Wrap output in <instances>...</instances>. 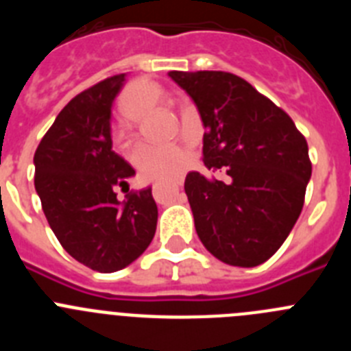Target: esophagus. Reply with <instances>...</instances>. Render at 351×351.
I'll list each match as a JSON object with an SVG mask.
<instances>
[{
  "label": "esophagus",
  "instance_id": "obj_1",
  "mask_svg": "<svg viewBox=\"0 0 351 351\" xmlns=\"http://www.w3.org/2000/svg\"><path fill=\"white\" fill-rule=\"evenodd\" d=\"M181 184H182V181H181V179H178V181L173 182V186H176V190H179V186H181Z\"/></svg>",
  "mask_w": 351,
  "mask_h": 351
}]
</instances>
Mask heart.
<instances>
[{
	"instance_id": "1",
	"label": "heart",
	"mask_w": 351,
	"mask_h": 351,
	"mask_svg": "<svg viewBox=\"0 0 351 351\" xmlns=\"http://www.w3.org/2000/svg\"><path fill=\"white\" fill-rule=\"evenodd\" d=\"M165 100V93L151 80L138 79L128 84L119 98V112L126 121L141 119L145 110ZM130 161L145 181L172 179L188 163V151L181 144H138L130 153Z\"/></svg>"
}]
</instances>
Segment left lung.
<instances>
[{"label":"left lung","instance_id":"1","mask_svg":"<svg viewBox=\"0 0 351 351\" xmlns=\"http://www.w3.org/2000/svg\"><path fill=\"white\" fill-rule=\"evenodd\" d=\"M169 75L202 117L206 167L230 176V182L186 176L198 237L228 265H260L280 250L300 216L311 178L308 142L283 108L243 77L213 70Z\"/></svg>","mask_w":351,"mask_h":351}]
</instances>
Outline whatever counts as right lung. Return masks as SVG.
Returning a JSON list of instances; mask_svg holds the SVG:
<instances>
[{"label": "right lung", "mask_w": 351, "mask_h": 351, "mask_svg": "<svg viewBox=\"0 0 351 351\" xmlns=\"http://www.w3.org/2000/svg\"><path fill=\"white\" fill-rule=\"evenodd\" d=\"M125 73L71 98L35 153V188L52 232L68 255L98 272H116L147 250L158 207L151 188L117 200L135 170L112 151L110 107Z\"/></svg>", "instance_id": "add662e5"}]
</instances>
